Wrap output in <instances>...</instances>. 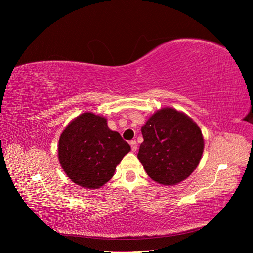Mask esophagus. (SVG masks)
I'll list each match as a JSON object with an SVG mask.
<instances>
[{
	"label": "esophagus",
	"instance_id": "1",
	"mask_svg": "<svg viewBox=\"0 0 253 253\" xmlns=\"http://www.w3.org/2000/svg\"><path fill=\"white\" fill-rule=\"evenodd\" d=\"M129 144H131V147H132V151L135 152L137 150V142H136V140H132L131 142H129Z\"/></svg>",
	"mask_w": 253,
	"mask_h": 253
}]
</instances>
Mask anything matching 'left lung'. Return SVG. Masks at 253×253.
Listing matches in <instances>:
<instances>
[{
    "label": "left lung",
    "instance_id": "1",
    "mask_svg": "<svg viewBox=\"0 0 253 253\" xmlns=\"http://www.w3.org/2000/svg\"><path fill=\"white\" fill-rule=\"evenodd\" d=\"M138 159L150 177L165 186L185 180L204 152L201 128L186 114L172 108L157 111L141 127Z\"/></svg>",
    "mask_w": 253,
    "mask_h": 253
}]
</instances>
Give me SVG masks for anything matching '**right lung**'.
<instances>
[{
    "label": "right lung",
    "mask_w": 253,
    "mask_h": 253,
    "mask_svg": "<svg viewBox=\"0 0 253 253\" xmlns=\"http://www.w3.org/2000/svg\"><path fill=\"white\" fill-rule=\"evenodd\" d=\"M129 151V144L118 132L111 131L104 117L83 113L61 134L58 156L76 185L98 189L113 177L116 166Z\"/></svg>",
    "instance_id": "right-lung-1"
}]
</instances>
